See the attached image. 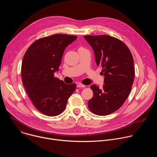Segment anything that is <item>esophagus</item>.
Instances as JSON below:
<instances>
[{"label": "esophagus", "instance_id": "obj_1", "mask_svg": "<svg viewBox=\"0 0 157 157\" xmlns=\"http://www.w3.org/2000/svg\"><path fill=\"white\" fill-rule=\"evenodd\" d=\"M77 87H79V88H84L86 87V86L82 84H81V83H79V84H77Z\"/></svg>", "mask_w": 157, "mask_h": 157}]
</instances>
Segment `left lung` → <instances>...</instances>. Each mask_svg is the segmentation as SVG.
<instances>
[{
  "label": "left lung",
  "mask_w": 157,
  "mask_h": 157,
  "mask_svg": "<svg viewBox=\"0 0 157 157\" xmlns=\"http://www.w3.org/2000/svg\"><path fill=\"white\" fill-rule=\"evenodd\" d=\"M92 47L98 66L102 68V87L90 86L93 97L88 107L98 116H107L118 110L128 96L135 76L133 59L126 44L109 35H85Z\"/></svg>",
  "instance_id": "1"
}]
</instances>
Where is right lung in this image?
<instances>
[{
  "label": "right lung",
  "instance_id": "add662e5",
  "mask_svg": "<svg viewBox=\"0 0 157 157\" xmlns=\"http://www.w3.org/2000/svg\"><path fill=\"white\" fill-rule=\"evenodd\" d=\"M76 38L65 34L40 38L29 47L22 60V82L35 107L44 115L62 113L75 91V83L65 84L54 73L58 71L65 48Z\"/></svg>",
  "mask_w": 157,
  "mask_h": 157
}]
</instances>
